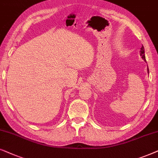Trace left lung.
I'll return each instance as SVG.
<instances>
[{
  "mask_svg": "<svg viewBox=\"0 0 158 158\" xmlns=\"http://www.w3.org/2000/svg\"><path fill=\"white\" fill-rule=\"evenodd\" d=\"M140 56H142V59L144 60V61H146V59H145V55H144V46L142 45V47L141 48V50H140ZM148 71L149 73V69L148 68Z\"/></svg>",
  "mask_w": 158,
  "mask_h": 158,
  "instance_id": "obj_1",
  "label": "left lung"
}]
</instances>
